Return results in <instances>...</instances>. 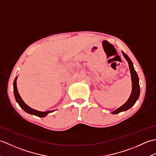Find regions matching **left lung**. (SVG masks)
<instances>
[{
	"mask_svg": "<svg viewBox=\"0 0 156 156\" xmlns=\"http://www.w3.org/2000/svg\"><path fill=\"white\" fill-rule=\"evenodd\" d=\"M122 54L126 60L128 62L129 68V69H130L132 82V91L127 101L126 102L124 105H122L121 107L117 108L114 111H112V114H118L121 112L129 110V108H131L135 104V102H136V101L138 100L139 97H140V83H139V78L136 71H135L134 69L133 63H132L130 58L128 57V55H126L123 51H122Z\"/></svg>",
	"mask_w": 156,
	"mask_h": 156,
	"instance_id": "1",
	"label": "left lung"
}]
</instances>
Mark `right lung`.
Wrapping results in <instances>:
<instances>
[{"mask_svg":"<svg viewBox=\"0 0 156 156\" xmlns=\"http://www.w3.org/2000/svg\"><path fill=\"white\" fill-rule=\"evenodd\" d=\"M17 77L18 76H16L14 82H13V91H14V96H15V100L18 102V104L19 105V106L21 107V108L23 109V110H24L26 112H27L29 114L37 116V117H44L46 115H48L49 113L54 111H45V112L39 111L31 108L30 107H29L27 104H25V102L23 101V99L21 98V96H20V94H19V92L17 90V87H16V80H17Z\"/></svg>","mask_w":156,"mask_h":156,"instance_id":"right-lung-1","label":"right lung"}]
</instances>
